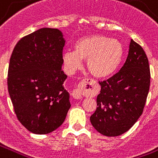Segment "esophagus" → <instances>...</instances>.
<instances>
[{"instance_id":"1","label":"esophagus","mask_w":158,"mask_h":158,"mask_svg":"<svg viewBox=\"0 0 158 158\" xmlns=\"http://www.w3.org/2000/svg\"><path fill=\"white\" fill-rule=\"evenodd\" d=\"M88 80H89V79H87V80H84V81L80 83V84H79V89H77L74 90V92H73V94H72L73 98H75V99H81V98H83L82 90H83V89L84 88V86L86 85V82H87Z\"/></svg>"}]
</instances>
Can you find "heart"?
I'll return each mask as SVG.
<instances>
[{"instance_id": "obj_1", "label": "heart", "mask_w": 158, "mask_h": 158, "mask_svg": "<svg viewBox=\"0 0 158 158\" xmlns=\"http://www.w3.org/2000/svg\"><path fill=\"white\" fill-rule=\"evenodd\" d=\"M123 54V48L118 40L94 35L79 40L74 44V51L64 50L62 60L69 71L79 69L83 60H87V69L90 74L102 79L116 70Z\"/></svg>"}]
</instances>
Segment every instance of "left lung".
Instances as JSON below:
<instances>
[{"instance_id":"left-lung-1","label":"left lung","mask_w":158,"mask_h":158,"mask_svg":"<svg viewBox=\"0 0 158 158\" xmlns=\"http://www.w3.org/2000/svg\"><path fill=\"white\" fill-rule=\"evenodd\" d=\"M99 84L97 108L90 122L103 135H121L140 118L148 94L150 69L143 48L131 40L123 66L118 73Z\"/></svg>"}]
</instances>
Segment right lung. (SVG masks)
Here are the masks:
<instances>
[{
  "instance_id": "obj_1",
  "label": "right lung",
  "mask_w": 158,
  "mask_h": 158,
  "mask_svg": "<svg viewBox=\"0 0 158 158\" xmlns=\"http://www.w3.org/2000/svg\"><path fill=\"white\" fill-rule=\"evenodd\" d=\"M64 44L60 30L41 28L20 39L10 56L8 92L18 120L35 134L57 129L71 106L64 87Z\"/></svg>"
}]
</instances>
